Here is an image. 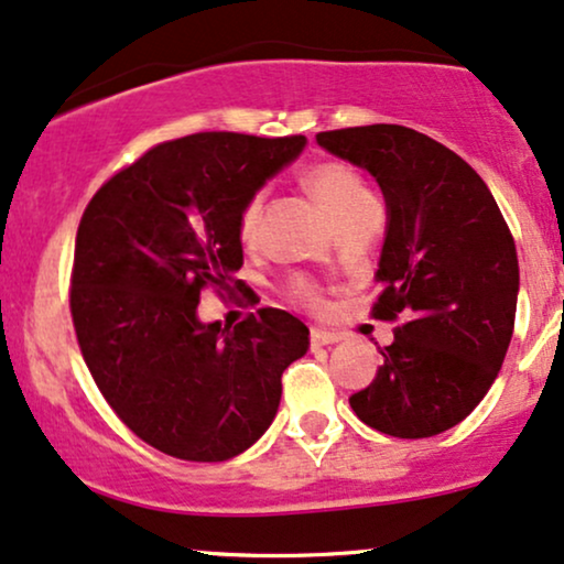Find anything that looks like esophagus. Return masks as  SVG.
I'll use <instances>...</instances> for the list:
<instances>
[{"label":"esophagus","instance_id":"34e87169","mask_svg":"<svg viewBox=\"0 0 564 564\" xmlns=\"http://www.w3.org/2000/svg\"><path fill=\"white\" fill-rule=\"evenodd\" d=\"M335 343H339V335H335V332H324V329L311 332V345L314 347H329Z\"/></svg>","mask_w":564,"mask_h":564}]
</instances>
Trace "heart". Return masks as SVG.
Returning <instances> with one entry per match:
<instances>
[{
	"label": "heart",
	"instance_id": "b5f03b06",
	"mask_svg": "<svg viewBox=\"0 0 564 564\" xmlns=\"http://www.w3.org/2000/svg\"><path fill=\"white\" fill-rule=\"evenodd\" d=\"M308 191L314 193V198L322 204V208L335 219V225H339L345 217H350L358 206H364L366 200H371V193L364 185L356 172L350 170L347 164L339 162H324L316 164L314 170L308 172ZM256 219H259V200L246 206L240 217V235L242 238H250L256 229ZM295 295L303 297L305 303L318 305V295L311 284L297 282L295 284Z\"/></svg>",
	"mask_w": 564,
	"mask_h": 564
}]
</instances>
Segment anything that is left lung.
<instances>
[{"label": "left lung", "instance_id": "left-lung-1", "mask_svg": "<svg viewBox=\"0 0 564 564\" xmlns=\"http://www.w3.org/2000/svg\"><path fill=\"white\" fill-rule=\"evenodd\" d=\"M377 180L387 229L373 316L402 324L377 379L350 398L366 426L423 440L457 426L495 384L518 308V250L495 196L447 145L402 124L318 133Z\"/></svg>", "mask_w": 564, "mask_h": 564}]
</instances>
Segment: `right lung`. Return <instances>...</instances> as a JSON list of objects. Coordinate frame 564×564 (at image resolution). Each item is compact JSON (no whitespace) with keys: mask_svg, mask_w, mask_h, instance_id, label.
I'll list each match as a JSON object with an SVG mask.
<instances>
[{"mask_svg":"<svg viewBox=\"0 0 564 564\" xmlns=\"http://www.w3.org/2000/svg\"><path fill=\"white\" fill-rule=\"evenodd\" d=\"M305 143L177 138L101 185L83 214L69 290L80 352L124 426L164 455L246 452L274 421L282 371L308 350V326L288 311L235 326L198 318L206 284L240 288L242 212Z\"/></svg>","mask_w":564,"mask_h":564,"instance_id":"right-lung-1","label":"right lung"}]
</instances>
